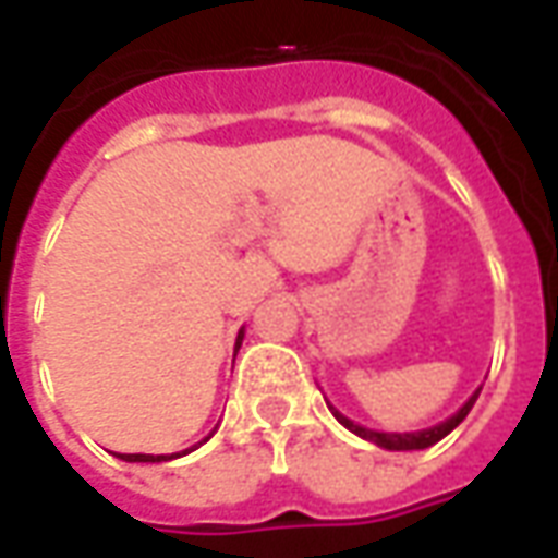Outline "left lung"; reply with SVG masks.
I'll return each mask as SVG.
<instances>
[{
  "label": "left lung",
  "instance_id": "left-lung-1",
  "mask_svg": "<svg viewBox=\"0 0 558 558\" xmlns=\"http://www.w3.org/2000/svg\"><path fill=\"white\" fill-rule=\"evenodd\" d=\"M481 391V388H478ZM478 391L472 395V398L463 403V410L457 412V415H451L448 421H442V424H436V427H430V430H418V433H376V430H367V427H362V424H352L350 418H343L340 412H335V418L347 427V430H352L355 436H362V439H367V442L379 445V448H388V451H418V448H430V445H436L442 436H448V433L454 430L460 421L466 418L469 410H472V403L478 400Z\"/></svg>",
  "mask_w": 558,
  "mask_h": 558
}]
</instances>
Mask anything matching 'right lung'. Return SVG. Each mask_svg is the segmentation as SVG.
<instances>
[{
  "label": "right lung",
  "mask_w": 558,
  "mask_h": 558,
  "mask_svg": "<svg viewBox=\"0 0 558 558\" xmlns=\"http://www.w3.org/2000/svg\"><path fill=\"white\" fill-rule=\"evenodd\" d=\"M239 340H242V335H239ZM208 439V436H206ZM122 460H128V463H160V460H170V457H163V454H119Z\"/></svg>",
  "instance_id": "right-lung-1"
}]
</instances>
